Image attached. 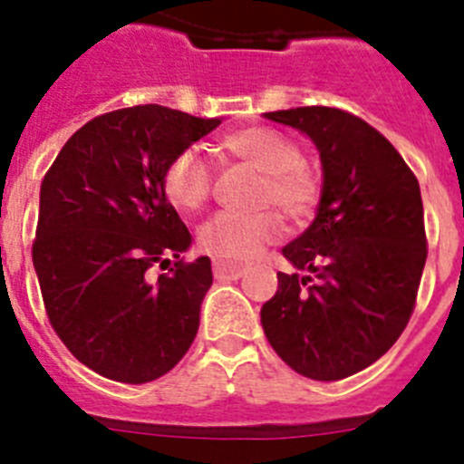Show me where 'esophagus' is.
<instances>
[{"label":"esophagus","mask_w":464,"mask_h":464,"mask_svg":"<svg viewBox=\"0 0 464 464\" xmlns=\"http://www.w3.org/2000/svg\"><path fill=\"white\" fill-rule=\"evenodd\" d=\"M241 274H244V265H237V262H225V260L213 262V276L218 278V281L239 278Z\"/></svg>","instance_id":"obj_1"}]
</instances>
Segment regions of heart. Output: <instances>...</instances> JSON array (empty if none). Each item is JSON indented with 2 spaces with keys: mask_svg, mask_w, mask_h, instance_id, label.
Returning <instances> with one entry per match:
<instances>
[{
  "mask_svg": "<svg viewBox=\"0 0 464 464\" xmlns=\"http://www.w3.org/2000/svg\"><path fill=\"white\" fill-rule=\"evenodd\" d=\"M223 149L251 162L265 174L260 204H274L290 218H306L321 199V181L304 165L295 139L274 127H244L223 139ZM167 202L179 211H197L211 192V169L197 149H186L167 165L162 176ZM281 225L269 211H218L199 227L197 239L208 256L218 260H253L267 244L278 239Z\"/></svg>",
  "mask_w": 464,
  "mask_h": 464,
  "instance_id": "b5f03b06",
  "label": "heart"
}]
</instances>
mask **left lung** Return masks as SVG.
Listing matches in <instances>:
<instances>
[{
	"instance_id": "obj_1",
	"label": "left lung",
	"mask_w": 464,
	"mask_h": 464,
	"mask_svg": "<svg viewBox=\"0 0 464 464\" xmlns=\"http://www.w3.org/2000/svg\"><path fill=\"white\" fill-rule=\"evenodd\" d=\"M315 143L321 202L309 227L283 246L299 274L278 272L260 321L283 362L314 381L370 367L400 339L423 276V199L416 176L362 118L330 106L265 113Z\"/></svg>"
}]
</instances>
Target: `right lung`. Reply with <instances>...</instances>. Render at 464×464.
I'll use <instances>...</instances> for the list:
<instances>
[{"instance_id": "add662e5", "label": "right lung", "mask_w": 464, "mask_h": 464, "mask_svg": "<svg viewBox=\"0 0 464 464\" xmlns=\"http://www.w3.org/2000/svg\"><path fill=\"white\" fill-rule=\"evenodd\" d=\"M218 125L158 104L111 111L72 134L44 176L32 260L48 321L106 379H160L195 339L211 260H181L192 237L162 176ZM169 256L170 272L150 277Z\"/></svg>"}]
</instances>
